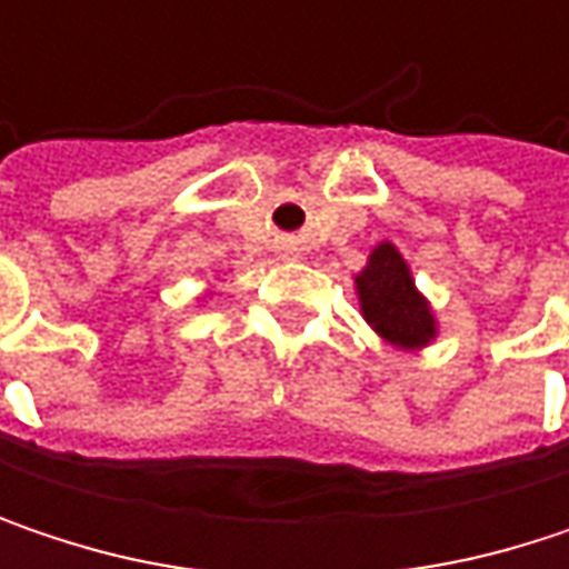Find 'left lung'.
I'll return each instance as SVG.
<instances>
[{
    "label": "left lung",
    "instance_id": "obj_1",
    "mask_svg": "<svg viewBox=\"0 0 569 569\" xmlns=\"http://www.w3.org/2000/svg\"><path fill=\"white\" fill-rule=\"evenodd\" d=\"M356 292L366 322L398 349H421L438 336L428 299L415 289L405 257L389 240L369 253L366 270L356 277Z\"/></svg>",
    "mask_w": 569,
    "mask_h": 569
}]
</instances>
